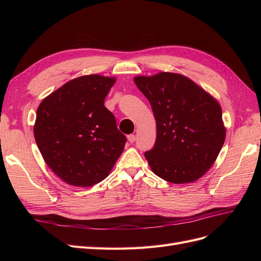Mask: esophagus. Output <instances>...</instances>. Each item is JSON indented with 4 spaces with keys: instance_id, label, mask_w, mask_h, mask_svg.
<instances>
[{
    "instance_id": "esophagus-1",
    "label": "esophagus",
    "mask_w": 261,
    "mask_h": 261,
    "mask_svg": "<svg viewBox=\"0 0 261 261\" xmlns=\"http://www.w3.org/2000/svg\"><path fill=\"white\" fill-rule=\"evenodd\" d=\"M127 139H128V141H129L130 144H133L134 141H135V139H136V136L134 135V134H130V135H128V136H127Z\"/></svg>"
}]
</instances>
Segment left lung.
<instances>
[{
    "mask_svg": "<svg viewBox=\"0 0 261 261\" xmlns=\"http://www.w3.org/2000/svg\"><path fill=\"white\" fill-rule=\"evenodd\" d=\"M134 81L149 100L156 122L155 144L145 152L154 174L174 184L201 177L225 139L218 101L179 74L163 72Z\"/></svg>",
    "mask_w": 261,
    "mask_h": 261,
    "instance_id": "obj_1",
    "label": "left lung"
}]
</instances>
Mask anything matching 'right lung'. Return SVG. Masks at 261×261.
Returning a JSON list of instances; mask_svg holds the SVG:
<instances>
[{
  "instance_id": "add662e5",
  "label": "right lung",
  "mask_w": 261,
  "mask_h": 261,
  "mask_svg": "<svg viewBox=\"0 0 261 261\" xmlns=\"http://www.w3.org/2000/svg\"><path fill=\"white\" fill-rule=\"evenodd\" d=\"M115 78L87 75L63 85L37 110L34 134L45 163L69 185L103 180L123 152L126 136L105 107Z\"/></svg>"
}]
</instances>
